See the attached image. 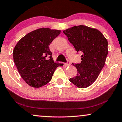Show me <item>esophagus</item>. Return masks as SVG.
Returning <instances> with one entry per match:
<instances>
[{"label": "esophagus", "instance_id": "1", "mask_svg": "<svg viewBox=\"0 0 122 122\" xmlns=\"http://www.w3.org/2000/svg\"><path fill=\"white\" fill-rule=\"evenodd\" d=\"M65 65L66 66H69L70 65V62H69V61H68V62H67V63H65Z\"/></svg>", "mask_w": 122, "mask_h": 122}]
</instances>
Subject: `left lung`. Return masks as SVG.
Here are the masks:
<instances>
[{
    "instance_id": "8db88e82",
    "label": "left lung",
    "mask_w": 122,
    "mask_h": 122,
    "mask_svg": "<svg viewBox=\"0 0 122 122\" xmlns=\"http://www.w3.org/2000/svg\"><path fill=\"white\" fill-rule=\"evenodd\" d=\"M69 42L77 52H81V62L72 65L77 73L70 81L79 88H86L97 80L105 64L108 41L97 29L86 25L74 26L64 30Z\"/></svg>"
}]
</instances>
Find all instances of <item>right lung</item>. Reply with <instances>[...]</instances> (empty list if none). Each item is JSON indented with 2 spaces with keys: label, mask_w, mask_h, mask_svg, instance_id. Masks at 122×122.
<instances>
[{
  "label": "right lung",
  "mask_w": 122,
  "mask_h": 122,
  "mask_svg": "<svg viewBox=\"0 0 122 122\" xmlns=\"http://www.w3.org/2000/svg\"><path fill=\"white\" fill-rule=\"evenodd\" d=\"M60 30L41 28L30 32L18 42L13 60L21 77L30 86L38 88L48 83L55 70L62 64L54 62L49 46Z\"/></svg>",
  "instance_id": "right-lung-1"
}]
</instances>
